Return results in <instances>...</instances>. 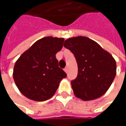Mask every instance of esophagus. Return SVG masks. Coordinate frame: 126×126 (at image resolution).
Masks as SVG:
<instances>
[{
  "label": "esophagus",
  "mask_w": 126,
  "mask_h": 126,
  "mask_svg": "<svg viewBox=\"0 0 126 126\" xmlns=\"http://www.w3.org/2000/svg\"><path fill=\"white\" fill-rule=\"evenodd\" d=\"M64 71H65L66 73H67V72L69 71V69H68V67H65V68H64Z\"/></svg>",
  "instance_id": "obj_1"
}]
</instances>
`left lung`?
I'll list each match as a JSON object with an SVG mask.
<instances>
[{
    "label": "left lung",
    "instance_id": "1",
    "mask_svg": "<svg viewBox=\"0 0 126 126\" xmlns=\"http://www.w3.org/2000/svg\"><path fill=\"white\" fill-rule=\"evenodd\" d=\"M64 46L74 54L78 64L77 77L71 81L76 97L88 101L102 96L116 74V64L112 55L85 36L66 39Z\"/></svg>",
    "mask_w": 126,
    "mask_h": 126
}]
</instances>
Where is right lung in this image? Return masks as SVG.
I'll use <instances>...</instances> for the list:
<instances>
[{
	"label": "right lung",
	"instance_id": "1",
	"mask_svg": "<svg viewBox=\"0 0 126 126\" xmlns=\"http://www.w3.org/2000/svg\"><path fill=\"white\" fill-rule=\"evenodd\" d=\"M63 38L47 36L37 41L15 62L13 79L29 99L46 101L52 97L66 74L59 67L55 55L63 47Z\"/></svg>",
	"mask_w": 126,
	"mask_h": 126
}]
</instances>
